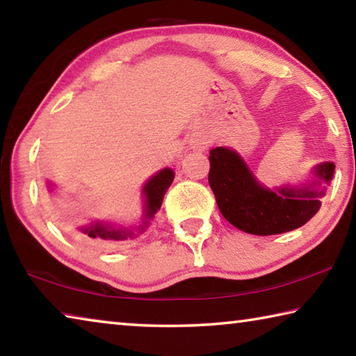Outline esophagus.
Returning <instances> with one entry per match:
<instances>
[{
	"label": "esophagus",
	"mask_w": 356,
	"mask_h": 356,
	"mask_svg": "<svg viewBox=\"0 0 356 356\" xmlns=\"http://www.w3.org/2000/svg\"><path fill=\"white\" fill-rule=\"evenodd\" d=\"M196 146H197V147H201V149H204V147L207 146V141H204V140H197V141H196Z\"/></svg>",
	"instance_id": "1"
}]
</instances>
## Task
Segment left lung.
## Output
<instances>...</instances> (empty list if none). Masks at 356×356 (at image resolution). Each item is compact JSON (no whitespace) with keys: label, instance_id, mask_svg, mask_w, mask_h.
Masks as SVG:
<instances>
[{"label":"left lung","instance_id":"8db88e82","mask_svg":"<svg viewBox=\"0 0 356 356\" xmlns=\"http://www.w3.org/2000/svg\"><path fill=\"white\" fill-rule=\"evenodd\" d=\"M209 184L222 216L232 226L254 236L293 231L314 216L322 202L317 190L280 188L272 191L257 184L243 160L226 147L210 150ZM333 163L316 168L318 179L330 182Z\"/></svg>","mask_w":356,"mask_h":356}]
</instances>
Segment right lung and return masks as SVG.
<instances>
[{"instance_id": "obj_1", "label": "right lung", "mask_w": 356, "mask_h": 356, "mask_svg": "<svg viewBox=\"0 0 356 356\" xmlns=\"http://www.w3.org/2000/svg\"><path fill=\"white\" fill-rule=\"evenodd\" d=\"M174 172L171 170H161L156 172L155 176L149 180L144 186V195H146V216L147 218H152L156 210H160L161 202H163L165 193L170 188L172 184ZM81 234L88 240H91L92 243L104 245V246H113L122 240H127L131 237L130 231H125V229H113L104 225H92L89 227H83Z\"/></svg>"}]
</instances>
